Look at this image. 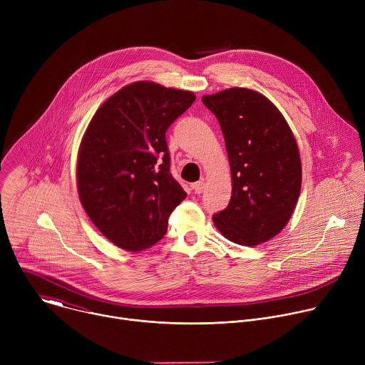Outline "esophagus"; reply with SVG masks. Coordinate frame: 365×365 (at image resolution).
<instances>
[{"label":"esophagus","mask_w":365,"mask_h":365,"mask_svg":"<svg viewBox=\"0 0 365 365\" xmlns=\"http://www.w3.org/2000/svg\"><path fill=\"white\" fill-rule=\"evenodd\" d=\"M192 189H193V190H195V193H197V195H199V193H202V192L205 190V182H202V180H200V182L193 183V185H192Z\"/></svg>","instance_id":"1"}]
</instances>
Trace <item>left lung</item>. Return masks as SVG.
<instances>
[{
    "mask_svg": "<svg viewBox=\"0 0 365 365\" xmlns=\"http://www.w3.org/2000/svg\"><path fill=\"white\" fill-rule=\"evenodd\" d=\"M202 102L218 118L232 176L231 200L214 214V224L241 245L269 241L289 222L300 193L292 130L273 103L251 89L230 88Z\"/></svg>",
    "mask_w": 365,
    "mask_h": 365,
    "instance_id": "8db88e82",
    "label": "left lung"
}]
</instances>
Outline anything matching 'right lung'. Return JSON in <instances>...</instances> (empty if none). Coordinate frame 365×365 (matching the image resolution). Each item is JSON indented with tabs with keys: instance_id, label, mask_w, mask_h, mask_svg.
Wrapping results in <instances>:
<instances>
[{
	"instance_id": "add662e5",
	"label": "right lung",
	"mask_w": 365,
	"mask_h": 365,
	"mask_svg": "<svg viewBox=\"0 0 365 365\" xmlns=\"http://www.w3.org/2000/svg\"><path fill=\"white\" fill-rule=\"evenodd\" d=\"M189 91L134 82L102 103L83 135L78 190L95 227L138 251L158 242L186 192L170 173L166 131L195 102Z\"/></svg>"
}]
</instances>
